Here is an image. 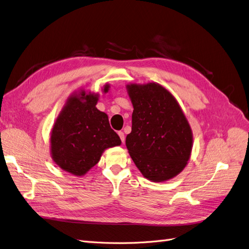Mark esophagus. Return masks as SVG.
Returning a JSON list of instances; mask_svg holds the SVG:
<instances>
[{"mask_svg": "<svg viewBox=\"0 0 249 249\" xmlns=\"http://www.w3.org/2000/svg\"><path fill=\"white\" fill-rule=\"evenodd\" d=\"M118 136H119L120 140H122V142H124V132L119 131V132H118Z\"/></svg>", "mask_w": 249, "mask_h": 249, "instance_id": "1", "label": "esophagus"}]
</instances>
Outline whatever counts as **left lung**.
I'll return each mask as SVG.
<instances>
[{
  "instance_id": "1",
  "label": "left lung",
  "mask_w": 249,
  "mask_h": 249,
  "mask_svg": "<svg viewBox=\"0 0 249 249\" xmlns=\"http://www.w3.org/2000/svg\"><path fill=\"white\" fill-rule=\"evenodd\" d=\"M134 107L126 148L143 177L164 182L182 171L190 158L192 132L179 105L157 83L127 85Z\"/></svg>"
}]
</instances>
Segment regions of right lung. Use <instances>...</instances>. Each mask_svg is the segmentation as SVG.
<instances>
[{"mask_svg":"<svg viewBox=\"0 0 249 249\" xmlns=\"http://www.w3.org/2000/svg\"><path fill=\"white\" fill-rule=\"evenodd\" d=\"M109 85L104 88L108 92ZM97 94L84 90L71 96L60 113L51 135L53 160L60 168L83 176L100 161L108 147L120 145L108 115L97 110Z\"/></svg>","mask_w":249,"mask_h":249,"instance_id":"right-lung-1","label":"right lung"}]
</instances>
